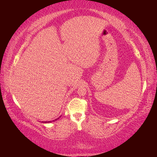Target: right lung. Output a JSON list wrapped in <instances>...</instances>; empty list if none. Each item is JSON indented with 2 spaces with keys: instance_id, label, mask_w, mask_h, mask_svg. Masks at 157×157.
Masks as SVG:
<instances>
[{
  "instance_id": "add662e5",
  "label": "right lung",
  "mask_w": 157,
  "mask_h": 157,
  "mask_svg": "<svg viewBox=\"0 0 157 157\" xmlns=\"http://www.w3.org/2000/svg\"><path fill=\"white\" fill-rule=\"evenodd\" d=\"M57 118V119H58ZM56 120H57V119H56ZM43 123H51V121H48V122H43Z\"/></svg>"
}]
</instances>
